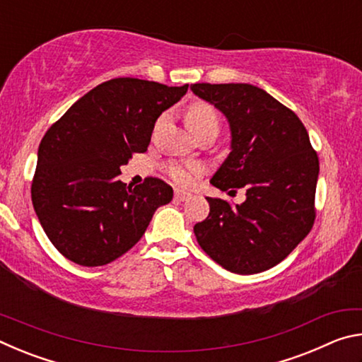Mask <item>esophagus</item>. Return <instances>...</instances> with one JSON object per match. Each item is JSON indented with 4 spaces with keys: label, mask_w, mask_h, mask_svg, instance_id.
Returning <instances> with one entry per match:
<instances>
[{
    "label": "esophagus",
    "mask_w": 362,
    "mask_h": 362,
    "mask_svg": "<svg viewBox=\"0 0 362 362\" xmlns=\"http://www.w3.org/2000/svg\"><path fill=\"white\" fill-rule=\"evenodd\" d=\"M175 199L180 201V203H183V201L192 199V194L187 193V192H182V189H177V192H175Z\"/></svg>",
    "instance_id": "obj_1"
}]
</instances>
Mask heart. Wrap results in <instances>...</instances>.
Returning <instances> with one entry per match:
<instances>
[{"instance_id":"b5f03b06","label":"heart","mask_w":362,"mask_h":362,"mask_svg":"<svg viewBox=\"0 0 362 362\" xmlns=\"http://www.w3.org/2000/svg\"><path fill=\"white\" fill-rule=\"evenodd\" d=\"M187 126L189 132L201 129L204 126H218V116L212 105L206 102H196L187 112ZM199 166L194 163H170L168 166V174L170 179L175 180L180 185H189L193 180V175L198 173Z\"/></svg>"}]
</instances>
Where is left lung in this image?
<instances>
[{"mask_svg":"<svg viewBox=\"0 0 362 362\" xmlns=\"http://www.w3.org/2000/svg\"><path fill=\"white\" fill-rule=\"evenodd\" d=\"M230 126V153L212 175L222 192L246 189L231 206L207 198L209 216L194 225L204 252L238 274L265 272L305 240L315 222L320 161L298 116L252 84H192Z\"/></svg>","mask_w":362,"mask_h":362,"instance_id":"8db88e82","label":"left lung"}]
</instances>
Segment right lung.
Here are the masks:
<instances>
[{
	"mask_svg": "<svg viewBox=\"0 0 362 362\" xmlns=\"http://www.w3.org/2000/svg\"><path fill=\"white\" fill-rule=\"evenodd\" d=\"M166 86L115 78L90 89L49 127L38 148L32 201L60 254L100 267L136 246L173 188L159 179L127 187L119 168L146 151L155 122L187 94Z\"/></svg>",
	"mask_w": 362,
	"mask_h": 362,
	"instance_id": "right-lung-1",
	"label": "right lung"
}]
</instances>
